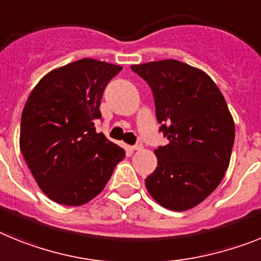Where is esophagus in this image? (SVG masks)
<instances>
[{
    "label": "esophagus",
    "mask_w": 261,
    "mask_h": 261,
    "mask_svg": "<svg viewBox=\"0 0 261 261\" xmlns=\"http://www.w3.org/2000/svg\"><path fill=\"white\" fill-rule=\"evenodd\" d=\"M133 149H134V151H140V149H143V144H142V143L135 144V146L133 147Z\"/></svg>",
    "instance_id": "34e87169"
}]
</instances>
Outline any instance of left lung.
Listing matches in <instances>:
<instances>
[{
	"instance_id": "1",
	"label": "left lung",
	"mask_w": 261,
	"mask_h": 261,
	"mask_svg": "<svg viewBox=\"0 0 261 261\" xmlns=\"http://www.w3.org/2000/svg\"><path fill=\"white\" fill-rule=\"evenodd\" d=\"M153 93L156 118L168 139L155 149L158 167L146 188L163 207L193 209L217 189L228 168L235 123L209 74L168 59L131 65Z\"/></svg>"
}]
</instances>
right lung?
I'll use <instances>...</instances> for the list:
<instances>
[{
  "instance_id": "right-lung-1",
  "label": "right lung",
  "mask_w": 261,
  "mask_h": 261,
  "mask_svg": "<svg viewBox=\"0 0 261 261\" xmlns=\"http://www.w3.org/2000/svg\"><path fill=\"white\" fill-rule=\"evenodd\" d=\"M121 65L80 59L43 77L24 103L19 147L38 187L67 206L92 201L105 188L124 149L97 133L99 103Z\"/></svg>"
}]
</instances>
